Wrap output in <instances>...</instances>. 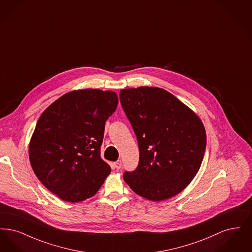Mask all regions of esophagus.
Masks as SVG:
<instances>
[{"label":"esophagus","instance_id":"obj_1","mask_svg":"<svg viewBox=\"0 0 252 252\" xmlns=\"http://www.w3.org/2000/svg\"><path fill=\"white\" fill-rule=\"evenodd\" d=\"M113 165H114V167L116 168V169H120V168L122 167V160L118 159L117 161H115V162L113 163Z\"/></svg>","mask_w":252,"mask_h":252}]
</instances>
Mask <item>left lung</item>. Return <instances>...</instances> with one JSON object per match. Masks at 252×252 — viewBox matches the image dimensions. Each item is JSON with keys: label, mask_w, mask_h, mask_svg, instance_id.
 <instances>
[{"label": "left lung", "mask_w": 252, "mask_h": 252, "mask_svg": "<svg viewBox=\"0 0 252 252\" xmlns=\"http://www.w3.org/2000/svg\"><path fill=\"white\" fill-rule=\"evenodd\" d=\"M120 102L137 137V168L124 180L152 201L184 190L197 174L206 149L203 124L192 109L159 88L121 90Z\"/></svg>", "instance_id": "1"}]
</instances>
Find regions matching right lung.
<instances>
[{"instance_id":"add662e5","label":"right lung","mask_w":252,"mask_h":252,"mask_svg":"<svg viewBox=\"0 0 252 252\" xmlns=\"http://www.w3.org/2000/svg\"><path fill=\"white\" fill-rule=\"evenodd\" d=\"M118 105L115 93L87 89L61 96L37 120L29 144L36 178L67 202L94 195L111 172L100 156L105 124Z\"/></svg>"}]
</instances>
